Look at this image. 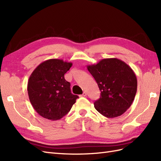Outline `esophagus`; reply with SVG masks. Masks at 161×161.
Returning <instances> with one entry per match:
<instances>
[{"label": "esophagus", "instance_id": "34e87169", "mask_svg": "<svg viewBox=\"0 0 161 161\" xmlns=\"http://www.w3.org/2000/svg\"><path fill=\"white\" fill-rule=\"evenodd\" d=\"M86 95H87V93H86V92H84L83 94H82L81 95V97H86Z\"/></svg>", "mask_w": 161, "mask_h": 161}]
</instances>
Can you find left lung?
<instances>
[{"mask_svg": "<svg viewBox=\"0 0 161 161\" xmlns=\"http://www.w3.org/2000/svg\"><path fill=\"white\" fill-rule=\"evenodd\" d=\"M87 69L101 91L94 108L108 118L121 116L130 108L137 92V80L133 69L115 58L102 59Z\"/></svg>", "mask_w": 161, "mask_h": 161, "instance_id": "1", "label": "left lung"}]
</instances>
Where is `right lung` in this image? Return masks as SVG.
Listing matches in <instances>:
<instances>
[{
	"instance_id": "obj_1",
	"label": "right lung",
	"mask_w": 161,
	"mask_h": 161,
	"mask_svg": "<svg viewBox=\"0 0 161 161\" xmlns=\"http://www.w3.org/2000/svg\"><path fill=\"white\" fill-rule=\"evenodd\" d=\"M72 63L60 59H49L41 63L32 73L28 81V97L41 116L57 120L64 116L76 102L70 83L64 74Z\"/></svg>"
}]
</instances>
